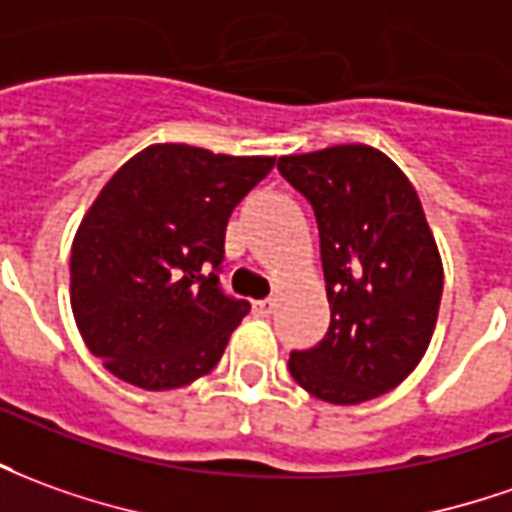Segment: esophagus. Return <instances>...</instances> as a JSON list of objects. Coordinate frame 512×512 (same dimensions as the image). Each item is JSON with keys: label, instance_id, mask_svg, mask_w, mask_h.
I'll return each mask as SVG.
<instances>
[{"label": "esophagus", "instance_id": "esophagus-1", "mask_svg": "<svg viewBox=\"0 0 512 512\" xmlns=\"http://www.w3.org/2000/svg\"><path fill=\"white\" fill-rule=\"evenodd\" d=\"M273 309H276V301H273V298H264V301L253 303V312L259 317H270L273 315Z\"/></svg>", "mask_w": 512, "mask_h": 512}]
</instances>
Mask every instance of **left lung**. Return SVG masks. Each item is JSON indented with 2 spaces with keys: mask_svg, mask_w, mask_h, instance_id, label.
Returning <instances> with one entry per match:
<instances>
[{
  "mask_svg": "<svg viewBox=\"0 0 512 512\" xmlns=\"http://www.w3.org/2000/svg\"><path fill=\"white\" fill-rule=\"evenodd\" d=\"M278 172L315 209L331 306L326 337L290 354L292 379L329 404L390 393L426 354L443 295L421 200L368 144L281 155Z\"/></svg>",
  "mask_w": 512,
  "mask_h": 512,
  "instance_id": "8db88e82",
  "label": "left lung"
}]
</instances>
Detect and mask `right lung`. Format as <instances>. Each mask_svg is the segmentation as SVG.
<instances>
[{"label": "right lung", "instance_id": "1", "mask_svg": "<svg viewBox=\"0 0 512 512\" xmlns=\"http://www.w3.org/2000/svg\"><path fill=\"white\" fill-rule=\"evenodd\" d=\"M273 167L270 155L153 144L102 186L72 242V312L122 382L175 390L220 362L250 312L220 287L225 228Z\"/></svg>", "mask_w": 512, "mask_h": 512}]
</instances>
